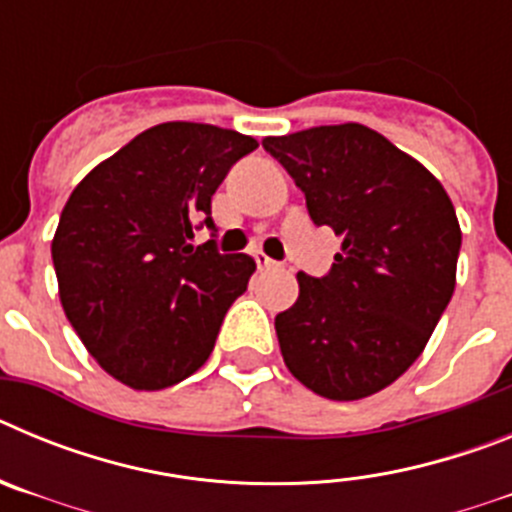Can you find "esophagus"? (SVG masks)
<instances>
[{"instance_id":"1","label":"esophagus","mask_w":512,"mask_h":512,"mask_svg":"<svg viewBox=\"0 0 512 512\" xmlns=\"http://www.w3.org/2000/svg\"><path fill=\"white\" fill-rule=\"evenodd\" d=\"M253 259H256V264H259V269H277V261L274 259H269V256H266L264 251H256L253 253Z\"/></svg>"}]
</instances>
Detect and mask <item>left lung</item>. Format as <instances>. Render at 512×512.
Wrapping results in <instances>:
<instances>
[{
	"instance_id": "8db88e82",
	"label": "left lung",
	"mask_w": 512,
	"mask_h": 512,
	"mask_svg": "<svg viewBox=\"0 0 512 512\" xmlns=\"http://www.w3.org/2000/svg\"><path fill=\"white\" fill-rule=\"evenodd\" d=\"M261 143L305 192L312 223L343 238L328 277L300 271L297 302L274 318L284 364L328 400L374 395L423 354L454 295V205L420 161L359 122Z\"/></svg>"
}]
</instances>
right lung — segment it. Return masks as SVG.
Wrapping results in <instances>:
<instances>
[{
  "label": "right lung",
  "mask_w": 512,
  "mask_h": 512,
  "mask_svg": "<svg viewBox=\"0 0 512 512\" xmlns=\"http://www.w3.org/2000/svg\"><path fill=\"white\" fill-rule=\"evenodd\" d=\"M259 140L202 122H161L94 166L53 235L58 297L76 336L130 390L179 384L210 359L256 261L192 246L210 202Z\"/></svg>",
  "instance_id": "obj_1"
}]
</instances>
